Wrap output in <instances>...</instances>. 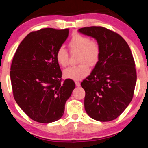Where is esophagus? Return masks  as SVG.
Masks as SVG:
<instances>
[{
  "label": "esophagus",
  "mask_w": 148,
  "mask_h": 148,
  "mask_svg": "<svg viewBox=\"0 0 148 148\" xmlns=\"http://www.w3.org/2000/svg\"><path fill=\"white\" fill-rule=\"evenodd\" d=\"M75 85H76V86H77V87H79V86H81V84H80V82H78V81H75Z\"/></svg>",
  "instance_id": "1"
}]
</instances>
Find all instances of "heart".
<instances>
[{
  "instance_id": "heart-1",
  "label": "heart",
  "mask_w": 148,
  "mask_h": 148,
  "mask_svg": "<svg viewBox=\"0 0 148 148\" xmlns=\"http://www.w3.org/2000/svg\"><path fill=\"white\" fill-rule=\"evenodd\" d=\"M71 53L78 52L79 64L72 66L64 70V78L73 80H80L88 75L90 66H96L100 60L101 48L100 44L95 40H90L88 36L80 34H75L68 43ZM58 64L62 67L69 64V55L65 48L60 47L56 52Z\"/></svg>"
}]
</instances>
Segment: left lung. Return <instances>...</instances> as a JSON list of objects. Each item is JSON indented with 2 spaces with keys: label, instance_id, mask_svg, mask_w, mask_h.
I'll return each instance as SVG.
<instances>
[{
  "label": "left lung",
  "instance_id": "obj_1",
  "mask_svg": "<svg viewBox=\"0 0 148 148\" xmlns=\"http://www.w3.org/2000/svg\"><path fill=\"white\" fill-rule=\"evenodd\" d=\"M79 32L100 44V60L81 83L86 92L84 106L94 120L106 122L122 114L132 100L137 73L132 52L119 34L100 26L80 28Z\"/></svg>",
  "mask_w": 148,
  "mask_h": 148
}]
</instances>
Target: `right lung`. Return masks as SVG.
Segmentation results:
<instances>
[{
  "label": "right lung",
  "mask_w": 148,
  "mask_h": 148,
  "mask_svg": "<svg viewBox=\"0 0 148 148\" xmlns=\"http://www.w3.org/2000/svg\"><path fill=\"white\" fill-rule=\"evenodd\" d=\"M69 29L44 28L30 32L19 44L11 63L13 97L24 112L36 122L49 123L61 118L66 101L75 84L62 82L56 52L66 40Z\"/></svg>",
  "instance_id": "1"
}]
</instances>
